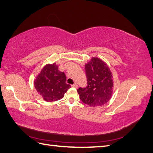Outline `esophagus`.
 Masks as SVG:
<instances>
[{
	"mask_svg": "<svg viewBox=\"0 0 153 153\" xmlns=\"http://www.w3.org/2000/svg\"><path fill=\"white\" fill-rule=\"evenodd\" d=\"M77 86H78V85H77V83H74V85H71V87H75V88H77Z\"/></svg>",
	"mask_w": 153,
	"mask_h": 153,
	"instance_id": "obj_1",
	"label": "esophagus"
}]
</instances>
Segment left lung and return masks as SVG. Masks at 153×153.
Returning <instances> with one entry per match:
<instances>
[{"label": "left lung", "mask_w": 153, "mask_h": 153, "mask_svg": "<svg viewBox=\"0 0 153 153\" xmlns=\"http://www.w3.org/2000/svg\"><path fill=\"white\" fill-rule=\"evenodd\" d=\"M87 86L77 90L82 101L90 106L105 105L111 99L114 82L108 65L99 57H92L85 64Z\"/></svg>", "instance_id": "8db88e82"}]
</instances>
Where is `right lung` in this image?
<instances>
[{"label": "right lung", "instance_id": "right-lung-1", "mask_svg": "<svg viewBox=\"0 0 153 153\" xmlns=\"http://www.w3.org/2000/svg\"><path fill=\"white\" fill-rule=\"evenodd\" d=\"M35 89L47 102L60 100L71 85L66 83V77L58 70L56 63L47 64L42 68L33 82Z\"/></svg>", "mask_w": 153, "mask_h": 153}]
</instances>
